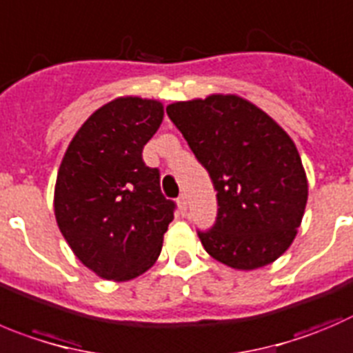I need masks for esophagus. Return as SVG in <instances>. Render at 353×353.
<instances>
[{
	"instance_id": "34e87169",
	"label": "esophagus",
	"mask_w": 353,
	"mask_h": 353,
	"mask_svg": "<svg viewBox=\"0 0 353 353\" xmlns=\"http://www.w3.org/2000/svg\"><path fill=\"white\" fill-rule=\"evenodd\" d=\"M177 207H179L181 214H184L188 210V200H186V195H181L179 199H177Z\"/></svg>"
}]
</instances>
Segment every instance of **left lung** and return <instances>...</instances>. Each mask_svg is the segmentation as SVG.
<instances>
[{
    "label": "left lung",
    "mask_w": 353,
    "mask_h": 353,
    "mask_svg": "<svg viewBox=\"0 0 353 353\" xmlns=\"http://www.w3.org/2000/svg\"><path fill=\"white\" fill-rule=\"evenodd\" d=\"M167 114L217 192L216 223L203 249L235 270L281 258L305 214L308 181L296 144L272 117L239 95L174 102Z\"/></svg>",
    "instance_id": "8db88e82"
}]
</instances>
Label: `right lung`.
Wrapping results in <instances>:
<instances>
[{"instance_id": "1", "label": "right lung", "mask_w": 353, "mask_h": 353, "mask_svg": "<svg viewBox=\"0 0 353 353\" xmlns=\"http://www.w3.org/2000/svg\"><path fill=\"white\" fill-rule=\"evenodd\" d=\"M163 120L153 99L118 97L74 134L55 183L59 230L87 268L106 281H130L154 265L176 203L143 148Z\"/></svg>"}]
</instances>
